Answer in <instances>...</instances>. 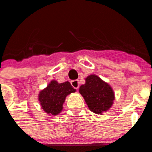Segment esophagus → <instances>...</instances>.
Wrapping results in <instances>:
<instances>
[{
  "instance_id": "1",
  "label": "esophagus",
  "mask_w": 152,
  "mask_h": 152,
  "mask_svg": "<svg viewBox=\"0 0 152 152\" xmlns=\"http://www.w3.org/2000/svg\"><path fill=\"white\" fill-rule=\"evenodd\" d=\"M71 84H72V86L74 88H75V89L77 90L79 88V81L77 80H72Z\"/></svg>"
}]
</instances>
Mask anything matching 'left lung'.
Masks as SVG:
<instances>
[{"instance_id":"left-lung-1","label":"left lung","mask_w":152,"mask_h":152,"mask_svg":"<svg viewBox=\"0 0 152 152\" xmlns=\"http://www.w3.org/2000/svg\"><path fill=\"white\" fill-rule=\"evenodd\" d=\"M79 91L90 110L97 114L109 110L114 100V93L110 86L94 75L86 78L85 84L80 86Z\"/></svg>"}]
</instances>
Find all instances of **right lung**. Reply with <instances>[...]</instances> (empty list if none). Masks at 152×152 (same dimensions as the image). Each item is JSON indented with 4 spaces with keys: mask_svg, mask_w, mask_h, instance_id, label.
Masks as SVG:
<instances>
[{
    "mask_svg": "<svg viewBox=\"0 0 152 152\" xmlns=\"http://www.w3.org/2000/svg\"><path fill=\"white\" fill-rule=\"evenodd\" d=\"M75 92L68 81L58 84L52 80L47 88L39 94V100L44 111L52 115H57L62 110L63 103L67 95Z\"/></svg>",
    "mask_w": 152,
    "mask_h": 152,
    "instance_id": "add662e5",
    "label": "right lung"
}]
</instances>
